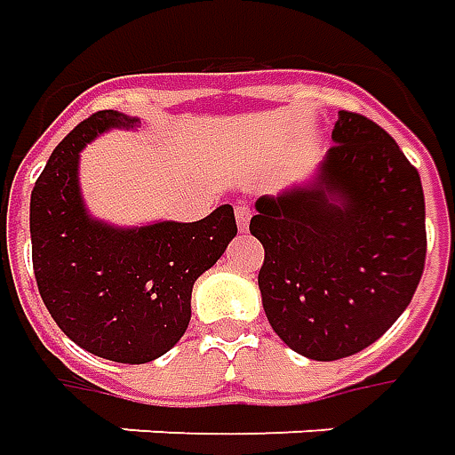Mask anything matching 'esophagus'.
I'll return each mask as SVG.
<instances>
[{
    "instance_id": "obj_1",
    "label": "esophagus",
    "mask_w": 455,
    "mask_h": 455,
    "mask_svg": "<svg viewBox=\"0 0 455 455\" xmlns=\"http://www.w3.org/2000/svg\"><path fill=\"white\" fill-rule=\"evenodd\" d=\"M234 216H236V227H239L241 231L249 227V219H251V212H249V206H246V204H239V206L234 209Z\"/></svg>"
}]
</instances>
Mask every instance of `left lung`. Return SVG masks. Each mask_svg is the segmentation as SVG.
<instances>
[{
    "instance_id": "obj_1",
    "label": "left lung",
    "mask_w": 455,
    "mask_h": 455,
    "mask_svg": "<svg viewBox=\"0 0 455 455\" xmlns=\"http://www.w3.org/2000/svg\"><path fill=\"white\" fill-rule=\"evenodd\" d=\"M333 147L308 179L259 196L251 234L268 323L291 351L336 361L363 351L413 299L426 261L419 172L361 114L339 111Z\"/></svg>"
}]
</instances>
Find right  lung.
<instances>
[{
  "mask_svg": "<svg viewBox=\"0 0 455 455\" xmlns=\"http://www.w3.org/2000/svg\"><path fill=\"white\" fill-rule=\"evenodd\" d=\"M137 116L97 111L52 151L29 204L32 261L42 301L84 351L116 363H149L179 344L191 289L236 236L231 204L199 221L119 227L86 209L79 162L86 144Z\"/></svg>",
  "mask_w": 455,
  "mask_h": 455,
  "instance_id": "add662e5",
  "label": "right lung"
}]
</instances>
